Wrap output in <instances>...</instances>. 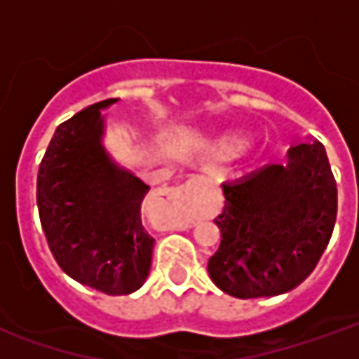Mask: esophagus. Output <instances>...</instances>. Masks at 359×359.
Listing matches in <instances>:
<instances>
[{"mask_svg":"<svg viewBox=\"0 0 359 359\" xmlns=\"http://www.w3.org/2000/svg\"><path fill=\"white\" fill-rule=\"evenodd\" d=\"M192 196H194V187H192V182H184V184L172 188L171 192H169V198H172L175 202L180 203H188L192 200Z\"/></svg>","mask_w":359,"mask_h":359,"instance_id":"1","label":"esophagus"}]
</instances>
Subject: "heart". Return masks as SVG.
I'll return each mask as SVG.
<instances>
[{
  "mask_svg": "<svg viewBox=\"0 0 359 359\" xmlns=\"http://www.w3.org/2000/svg\"><path fill=\"white\" fill-rule=\"evenodd\" d=\"M211 151L219 157H231L236 154V157H241L246 161V165L256 163L257 154L252 144H242V136L241 133H225L213 138L211 142Z\"/></svg>",
  "mask_w": 359,
  "mask_h": 359,
  "instance_id": "b5f03b06",
  "label": "heart"
}]
</instances>
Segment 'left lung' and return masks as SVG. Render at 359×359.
<instances>
[{"label":"left lung","instance_id":"left-lung-1","mask_svg":"<svg viewBox=\"0 0 359 359\" xmlns=\"http://www.w3.org/2000/svg\"><path fill=\"white\" fill-rule=\"evenodd\" d=\"M215 219L219 250L211 280L234 298L292 290L313 271L337 221V182L321 142L288 149L286 165H267L225 182Z\"/></svg>","mask_w":359,"mask_h":359}]
</instances>
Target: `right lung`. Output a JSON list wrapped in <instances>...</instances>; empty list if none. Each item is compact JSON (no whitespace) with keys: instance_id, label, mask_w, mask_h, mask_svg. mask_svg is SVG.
I'll return each mask as SVG.
<instances>
[{"instance_id":"1","label":"right lung","mask_w":359,"mask_h":359,"mask_svg":"<svg viewBox=\"0 0 359 359\" xmlns=\"http://www.w3.org/2000/svg\"><path fill=\"white\" fill-rule=\"evenodd\" d=\"M103 100L57 126L43 154L36 203L59 267L109 296L138 290L151 267L154 238L140 217L149 187L103 146Z\"/></svg>"}]
</instances>
